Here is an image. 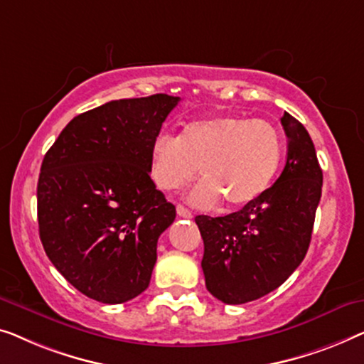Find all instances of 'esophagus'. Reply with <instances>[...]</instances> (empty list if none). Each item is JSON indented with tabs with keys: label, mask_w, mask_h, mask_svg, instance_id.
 <instances>
[{
	"label": "esophagus",
	"mask_w": 364,
	"mask_h": 364,
	"mask_svg": "<svg viewBox=\"0 0 364 364\" xmlns=\"http://www.w3.org/2000/svg\"><path fill=\"white\" fill-rule=\"evenodd\" d=\"M176 213H178V216H180V218H186V219L193 218L191 211H189V209H186L184 206H181V204H178V206H176Z\"/></svg>",
	"instance_id": "obj_1"
}]
</instances>
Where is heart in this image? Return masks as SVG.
I'll list each match as a JSON object with an SVG mask.
<instances>
[{
    "label": "heart",
    "mask_w": 364,
    "mask_h": 364,
    "mask_svg": "<svg viewBox=\"0 0 364 364\" xmlns=\"http://www.w3.org/2000/svg\"><path fill=\"white\" fill-rule=\"evenodd\" d=\"M282 160V138L264 120L216 115L193 120L180 135H158L151 143L148 171L163 191H180L196 176L204 180L188 194L189 203L213 209L223 199L240 206L257 199Z\"/></svg>",
    "instance_id": "obj_1"
}]
</instances>
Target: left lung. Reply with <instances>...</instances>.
<instances>
[{
	"label": "left lung",
	"mask_w": 364,
	"mask_h": 364,
	"mask_svg": "<svg viewBox=\"0 0 364 364\" xmlns=\"http://www.w3.org/2000/svg\"><path fill=\"white\" fill-rule=\"evenodd\" d=\"M287 161L272 186L239 211L196 216L204 242L206 289L218 300L240 305L282 285L309 250L323 173L305 127L284 114Z\"/></svg>",
	"instance_id": "left-lung-1"
}]
</instances>
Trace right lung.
<instances>
[{"mask_svg": "<svg viewBox=\"0 0 364 364\" xmlns=\"http://www.w3.org/2000/svg\"><path fill=\"white\" fill-rule=\"evenodd\" d=\"M180 97L120 99L84 112L46 153L38 223L54 267L82 294L124 304L146 290L176 209L148 171L151 143Z\"/></svg>", "mask_w": 364, "mask_h": 364, "instance_id": "1", "label": "right lung"}]
</instances>
